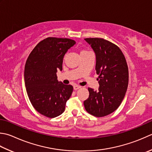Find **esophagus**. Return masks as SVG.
<instances>
[{"mask_svg": "<svg viewBox=\"0 0 152 152\" xmlns=\"http://www.w3.org/2000/svg\"><path fill=\"white\" fill-rule=\"evenodd\" d=\"M80 86H78V85H74V90H78V89H80Z\"/></svg>", "mask_w": 152, "mask_h": 152, "instance_id": "1", "label": "esophagus"}]
</instances>
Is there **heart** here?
<instances>
[{
  "instance_id": "obj_1",
  "label": "heart",
  "mask_w": 152,
  "mask_h": 152,
  "mask_svg": "<svg viewBox=\"0 0 152 152\" xmlns=\"http://www.w3.org/2000/svg\"><path fill=\"white\" fill-rule=\"evenodd\" d=\"M91 51L88 50H86V49H83L81 50V52H80V55H84V54H86V53H90Z\"/></svg>"
}]
</instances>
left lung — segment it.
<instances>
[{"label":"left lung","mask_w":152,"mask_h":152,"mask_svg":"<svg viewBox=\"0 0 152 152\" xmlns=\"http://www.w3.org/2000/svg\"><path fill=\"white\" fill-rule=\"evenodd\" d=\"M96 55L99 91L88 88L84 105L88 113L102 117L112 113L123 102L129 85V68L119 47L103 38H86Z\"/></svg>","instance_id":"obj_1"}]
</instances>
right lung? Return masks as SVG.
<instances>
[{
  "label": "right lung",
  "instance_id": "right-lung-1",
  "mask_svg": "<svg viewBox=\"0 0 152 152\" xmlns=\"http://www.w3.org/2000/svg\"><path fill=\"white\" fill-rule=\"evenodd\" d=\"M76 43L68 38L47 37L29 54L24 68V81L29 99L36 111L54 118L64 111L73 87L58 82L57 70L62 69L63 58Z\"/></svg>",
  "mask_w": 152,
  "mask_h": 152
}]
</instances>
